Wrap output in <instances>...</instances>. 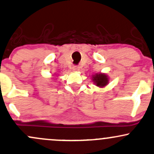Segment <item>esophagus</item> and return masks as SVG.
I'll use <instances>...</instances> for the list:
<instances>
[{
	"label": "esophagus",
	"mask_w": 154,
	"mask_h": 154,
	"mask_svg": "<svg viewBox=\"0 0 154 154\" xmlns=\"http://www.w3.org/2000/svg\"><path fill=\"white\" fill-rule=\"evenodd\" d=\"M72 69H73V70L74 71H78V70H80V67L79 66H74L73 67H72Z\"/></svg>",
	"instance_id": "esophagus-1"
}]
</instances>
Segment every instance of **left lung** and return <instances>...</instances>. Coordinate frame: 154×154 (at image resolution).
<instances>
[{"label": "left lung", "mask_w": 154, "mask_h": 154, "mask_svg": "<svg viewBox=\"0 0 154 154\" xmlns=\"http://www.w3.org/2000/svg\"><path fill=\"white\" fill-rule=\"evenodd\" d=\"M92 80L96 86L100 88L106 86L108 84V82H109V78H108L107 74L102 73L96 74L93 75Z\"/></svg>", "instance_id": "left-lung-1"}]
</instances>
